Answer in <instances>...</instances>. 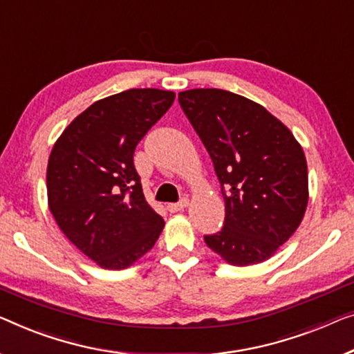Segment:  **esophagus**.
I'll return each mask as SVG.
<instances>
[{
  "instance_id": "1",
  "label": "esophagus",
  "mask_w": 354,
  "mask_h": 354,
  "mask_svg": "<svg viewBox=\"0 0 354 354\" xmlns=\"http://www.w3.org/2000/svg\"><path fill=\"white\" fill-rule=\"evenodd\" d=\"M187 203H189V198L187 197H183L178 203H168L167 205V209L170 211V213H178V211H183L184 208H186Z\"/></svg>"
}]
</instances>
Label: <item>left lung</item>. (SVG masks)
I'll use <instances>...</instances> for the list:
<instances>
[{
    "label": "left lung",
    "mask_w": 354,
    "mask_h": 354,
    "mask_svg": "<svg viewBox=\"0 0 354 354\" xmlns=\"http://www.w3.org/2000/svg\"><path fill=\"white\" fill-rule=\"evenodd\" d=\"M207 147L225 202L224 227L205 243L232 266L267 261L302 223L308 173L302 146L268 111L221 88L179 92Z\"/></svg>",
    "instance_id": "1"
}]
</instances>
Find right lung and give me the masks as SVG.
<instances>
[{"mask_svg": "<svg viewBox=\"0 0 354 354\" xmlns=\"http://www.w3.org/2000/svg\"><path fill=\"white\" fill-rule=\"evenodd\" d=\"M175 102V92L130 88L98 100L63 130L47 163V198L66 239L100 267H130L165 225L146 202L136 145Z\"/></svg>", "mask_w": 354, "mask_h": 354, "instance_id": "right-lung-1", "label": "right lung"}]
</instances>
